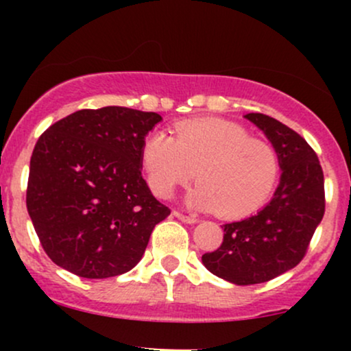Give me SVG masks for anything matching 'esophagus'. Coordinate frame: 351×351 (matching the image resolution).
Segmentation results:
<instances>
[{
    "label": "esophagus",
    "instance_id": "1",
    "mask_svg": "<svg viewBox=\"0 0 351 351\" xmlns=\"http://www.w3.org/2000/svg\"><path fill=\"white\" fill-rule=\"evenodd\" d=\"M173 216H176L180 221H183V223H188V224H193V223H196V221H198V217H196V216H186V215H183V213H180V211L173 213Z\"/></svg>",
    "mask_w": 351,
    "mask_h": 351
}]
</instances>
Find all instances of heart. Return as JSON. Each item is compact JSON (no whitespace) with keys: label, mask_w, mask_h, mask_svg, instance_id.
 Wrapping results in <instances>:
<instances>
[{"label":"heart","mask_w":351,"mask_h":351,"mask_svg":"<svg viewBox=\"0 0 351 351\" xmlns=\"http://www.w3.org/2000/svg\"><path fill=\"white\" fill-rule=\"evenodd\" d=\"M143 167L156 196L171 198L196 176L191 206L243 217L271 195L280 162L267 140L249 136L243 125L224 119L184 120L175 136L152 132L142 145Z\"/></svg>","instance_id":"b5f03b06"}]
</instances>
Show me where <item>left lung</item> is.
Segmentation results:
<instances>
[{"instance_id":"8db88e82","label":"left lung","mask_w":351,"mask_h":351,"mask_svg":"<svg viewBox=\"0 0 351 351\" xmlns=\"http://www.w3.org/2000/svg\"><path fill=\"white\" fill-rule=\"evenodd\" d=\"M244 117L276 148L282 175L271 203L257 215L224 224L223 244L201 257L209 272L236 285L272 280L295 267L325 213L324 171L313 148L272 117Z\"/></svg>"}]
</instances>
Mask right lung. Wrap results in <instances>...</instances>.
Returning <instances> with one entry per match:
<instances>
[{
    "instance_id": "obj_1",
    "label": "right lung",
    "mask_w": 351,
    "mask_h": 351,
    "mask_svg": "<svg viewBox=\"0 0 351 351\" xmlns=\"http://www.w3.org/2000/svg\"><path fill=\"white\" fill-rule=\"evenodd\" d=\"M162 120L127 107L84 108L36 143L26 206L49 259L86 279L134 269L170 209L142 176V145Z\"/></svg>"
}]
</instances>
